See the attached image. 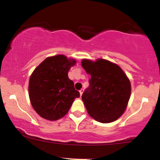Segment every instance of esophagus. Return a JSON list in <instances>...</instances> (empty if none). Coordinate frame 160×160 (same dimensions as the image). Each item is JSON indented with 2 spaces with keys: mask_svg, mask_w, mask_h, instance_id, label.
Here are the masks:
<instances>
[{
  "mask_svg": "<svg viewBox=\"0 0 160 160\" xmlns=\"http://www.w3.org/2000/svg\"><path fill=\"white\" fill-rule=\"evenodd\" d=\"M83 89H81L80 90V96H82V94H83Z\"/></svg>",
  "mask_w": 160,
  "mask_h": 160,
  "instance_id": "esophagus-1",
  "label": "esophagus"
}]
</instances>
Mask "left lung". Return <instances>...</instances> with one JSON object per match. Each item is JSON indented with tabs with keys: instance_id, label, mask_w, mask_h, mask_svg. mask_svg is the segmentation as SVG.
I'll return each mask as SVG.
<instances>
[{
	"instance_id": "8db88e82",
	"label": "left lung",
	"mask_w": 160,
	"mask_h": 160,
	"mask_svg": "<svg viewBox=\"0 0 160 160\" xmlns=\"http://www.w3.org/2000/svg\"><path fill=\"white\" fill-rule=\"evenodd\" d=\"M82 67L91 75L89 87L82 95L89 115L101 123L117 120L124 113L131 96L128 78L120 67L105 59H83Z\"/></svg>"
}]
</instances>
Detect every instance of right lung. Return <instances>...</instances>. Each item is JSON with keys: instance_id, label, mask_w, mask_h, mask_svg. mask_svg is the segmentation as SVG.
Masks as SVG:
<instances>
[{"instance_id": "obj_1", "label": "right lung", "mask_w": 160, "mask_h": 160, "mask_svg": "<svg viewBox=\"0 0 160 160\" xmlns=\"http://www.w3.org/2000/svg\"><path fill=\"white\" fill-rule=\"evenodd\" d=\"M76 61L62 54L47 58L34 70L29 83L31 104L38 115L56 121L68 113L80 92L68 77V71Z\"/></svg>"}]
</instances>
